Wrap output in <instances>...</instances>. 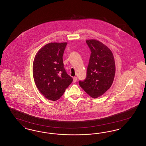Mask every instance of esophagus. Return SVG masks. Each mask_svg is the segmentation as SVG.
<instances>
[{"label":"esophagus","instance_id":"esophagus-1","mask_svg":"<svg viewBox=\"0 0 146 146\" xmlns=\"http://www.w3.org/2000/svg\"><path fill=\"white\" fill-rule=\"evenodd\" d=\"M77 80V77L75 76L73 78V83H76Z\"/></svg>","mask_w":146,"mask_h":146}]
</instances>
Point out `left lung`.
I'll return each instance as SVG.
<instances>
[{"label": "left lung", "mask_w": 146, "mask_h": 146, "mask_svg": "<svg viewBox=\"0 0 146 146\" xmlns=\"http://www.w3.org/2000/svg\"><path fill=\"white\" fill-rule=\"evenodd\" d=\"M91 54L86 78L79 85L94 98L102 96L111 86L115 73V64L111 50L96 39L86 40Z\"/></svg>", "instance_id": "1"}]
</instances>
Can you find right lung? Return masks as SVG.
<instances>
[{"instance_id": "add662e5", "label": "right lung", "mask_w": 146, "mask_h": 146, "mask_svg": "<svg viewBox=\"0 0 146 146\" xmlns=\"http://www.w3.org/2000/svg\"><path fill=\"white\" fill-rule=\"evenodd\" d=\"M67 42H50L35 56L33 76L42 95L51 101L60 99L73 81L66 72L63 55Z\"/></svg>"}]
</instances>
